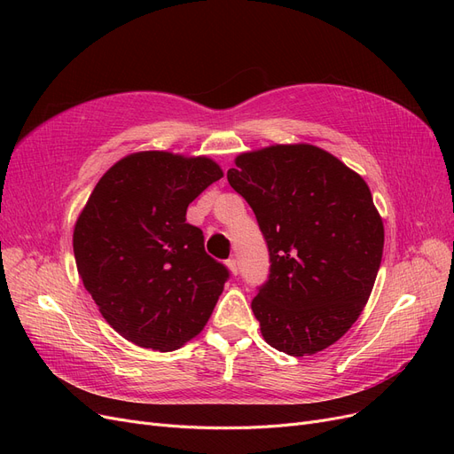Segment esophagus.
<instances>
[{"mask_svg":"<svg viewBox=\"0 0 454 454\" xmlns=\"http://www.w3.org/2000/svg\"><path fill=\"white\" fill-rule=\"evenodd\" d=\"M226 268L230 270V273H231V275H238V262L233 260V258L226 260Z\"/></svg>","mask_w":454,"mask_h":454,"instance_id":"34e87169","label":"esophagus"}]
</instances>
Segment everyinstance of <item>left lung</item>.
I'll return each instance as SVG.
<instances>
[{"mask_svg":"<svg viewBox=\"0 0 454 454\" xmlns=\"http://www.w3.org/2000/svg\"><path fill=\"white\" fill-rule=\"evenodd\" d=\"M228 183L253 207L270 277L251 307L268 345L309 356L356 323L381 266L385 228L370 186L315 145L241 153Z\"/></svg>","mask_w":454,"mask_h":454,"instance_id":"8db88e82","label":"left lung"}]
</instances>
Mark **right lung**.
I'll list each match as a JSON object with an SVG mask.
<instances>
[{
  "label": "right lung",
  "mask_w": 454,
  "mask_h": 454,
  "mask_svg": "<svg viewBox=\"0 0 454 454\" xmlns=\"http://www.w3.org/2000/svg\"><path fill=\"white\" fill-rule=\"evenodd\" d=\"M223 169L207 156L131 153L92 190L73 230L84 288L114 332L168 353L203 330L228 270L186 209Z\"/></svg>",
  "instance_id": "1"
}]
</instances>
